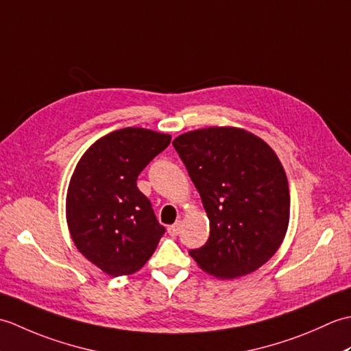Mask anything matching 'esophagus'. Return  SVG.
<instances>
[{
  "label": "esophagus",
  "instance_id": "obj_1",
  "mask_svg": "<svg viewBox=\"0 0 351 351\" xmlns=\"http://www.w3.org/2000/svg\"><path fill=\"white\" fill-rule=\"evenodd\" d=\"M167 232L170 237H178L181 232V223H175V225H170L167 228Z\"/></svg>",
  "mask_w": 351,
  "mask_h": 351
}]
</instances>
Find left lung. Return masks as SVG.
I'll return each instance as SVG.
<instances>
[{
  "label": "left lung",
  "instance_id": "8db88e82",
  "mask_svg": "<svg viewBox=\"0 0 351 351\" xmlns=\"http://www.w3.org/2000/svg\"><path fill=\"white\" fill-rule=\"evenodd\" d=\"M210 219V238L190 256L220 279L249 274L270 259L287 234L289 190L273 149L230 126L173 140Z\"/></svg>",
  "mask_w": 351,
  "mask_h": 351
}]
</instances>
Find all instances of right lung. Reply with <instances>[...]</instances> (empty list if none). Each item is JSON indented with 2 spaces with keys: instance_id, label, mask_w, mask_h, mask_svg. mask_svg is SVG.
<instances>
[{
  "instance_id": "1",
  "label": "right lung",
  "mask_w": 351,
  "mask_h": 351,
  "mask_svg": "<svg viewBox=\"0 0 351 351\" xmlns=\"http://www.w3.org/2000/svg\"><path fill=\"white\" fill-rule=\"evenodd\" d=\"M170 140L167 134L123 128L95 141L78 161L66 219L77 249L104 273H136L166 232L137 178Z\"/></svg>"
}]
</instances>
